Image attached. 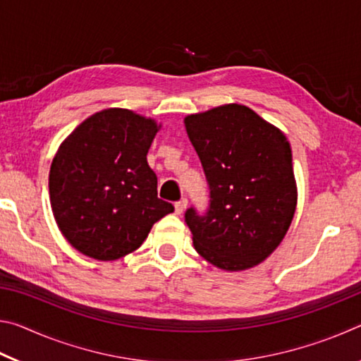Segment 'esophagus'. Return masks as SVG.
I'll list each match as a JSON object with an SVG mask.
<instances>
[{
	"mask_svg": "<svg viewBox=\"0 0 361 361\" xmlns=\"http://www.w3.org/2000/svg\"><path fill=\"white\" fill-rule=\"evenodd\" d=\"M186 205H188V200L186 199L178 200V202L175 204V213H176V215H181V213L186 210Z\"/></svg>",
	"mask_w": 361,
	"mask_h": 361,
	"instance_id": "1",
	"label": "esophagus"
}]
</instances>
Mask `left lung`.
I'll return each instance as SVG.
<instances>
[{
	"instance_id": "obj_1",
	"label": "left lung",
	"mask_w": 361,
	"mask_h": 361,
	"mask_svg": "<svg viewBox=\"0 0 361 361\" xmlns=\"http://www.w3.org/2000/svg\"><path fill=\"white\" fill-rule=\"evenodd\" d=\"M210 186V209L186 212L195 252L218 269L261 264L288 231L298 204L285 133L239 103L185 118Z\"/></svg>"
}]
</instances>
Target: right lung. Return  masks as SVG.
Masks as SVG:
<instances>
[{"mask_svg":"<svg viewBox=\"0 0 361 361\" xmlns=\"http://www.w3.org/2000/svg\"><path fill=\"white\" fill-rule=\"evenodd\" d=\"M159 129L154 119L108 108L89 116L59 146L49 172L51 207L79 253L119 259L173 212L157 197V176L146 161Z\"/></svg>","mask_w":361,"mask_h":361,"instance_id":"right-lung-1","label":"right lung"}]
</instances>
